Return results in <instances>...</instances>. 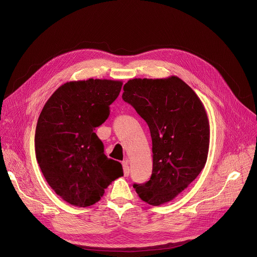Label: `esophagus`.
<instances>
[{"instance_id":"34e87169","label":"esophagus","mask_w":257,"mask_h":257,"mask_svg":"<svg viewBox=\"0 0 257 257\" xmlns=\"http://www.w3.org/2000/svg\"><path fill=\"white\" fill-rule=\"evenodd\" d=\"M121 165H123V170H124V176L125 177H128L129 176V164H128V160H124L123 163H121Z\"/></svg>"}]
</instances>
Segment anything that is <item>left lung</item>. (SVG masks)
Segmentation results:
<instances>
[{
  "mask_svg": "<svg viewBox=\"0 0 257 257\" xmlns=\"http://www.w3.org/2000/svg\"><path fill=\"white\" fill-rule=\"evenodd\" d=\"M123 100L149 126L153 170L149 181L133 187L148 204L158 206L184 191L203 170L209 148V121L196 92L172 76L132 79Z\"/></svg>",
  "mask_w": 257,
  "mask_h": 257,
  "instance_id": "1",
  "label": "left lung"
}]
</instances>
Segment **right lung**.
<instances>
[{"label":"right lung","instance_id":"right-lung-1","mask_svg":"<svg viewBox=\"0 0 257 257\" xmlns=\"http://www.w3.org/2000/svg\"><path fill=\"white\" fill-rule=\"evenodd\" d=\"M123 83L107 79L66 82L45 104L35 130V154L47 182L67 203L79 207L100 201L123 168L104 154L97 127Z\"/></svg>","mask_w":257,"mask_h":257}]
</instances>
